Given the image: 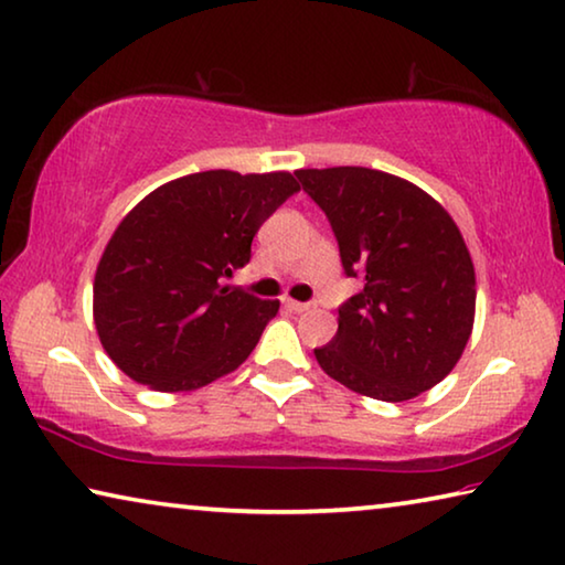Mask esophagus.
I'll return each mask as SVG.
<instances>
[{
    "mask_svg": "<svg viewBox=\"0 0 565 565\" xmlns=\"http://www.w3.org/2000/svg\"><path fill=\"white\" fill-rule=\"evenodd\" d=\"M286 307L291 311H309L311 303H301V301H294V299H286Z\"/></svg>",
    "mask_w": 565,
    "mask_h": 565,
    "instance_id": "1",
    "label": "esophagus"
}]
</instances>
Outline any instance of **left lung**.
<instances>
[{
    "instance_id": "1",
    "label": "left lung",
    "mask_w": 565,
    "mask_h": 565,
    "mask_svg": "<svg viewBox=\"0 0 565 565\" xmlns=\"http://www.w3.org/2000/svg\"><path fill=\"white\" fill-rule=\"evenodd\" d=\"M334 228L344 271L364 289L339 309L337 337L315 349L352 392L405 402L460 362L476 321V266L458 223L423 188L384 170H297Z\"/></svg>"
}]
</instances>
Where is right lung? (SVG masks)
Instances as JSON below:
<instances>
[{
	"label": "right lung",
	"mask_w": 565,
	"mask_h": 565,
	"mask_svg": "<svg viewBox=\"0 0 565 565\" xmlns=\"http://www.w3.org/2000/svg\"><path fill=\"white\" fill-rule=\"evenodd\" d=\"M297 191L289 170H203L125 213L93 281L95 329L115 366L156 392H193L238 370L279 301L223 276L248 264L256 231Z\"/></svg>",
	"instance_id": "right-lung-1"
}]
</instances>
